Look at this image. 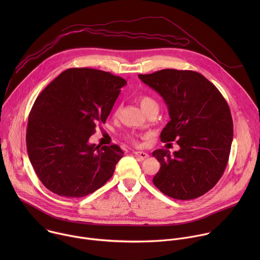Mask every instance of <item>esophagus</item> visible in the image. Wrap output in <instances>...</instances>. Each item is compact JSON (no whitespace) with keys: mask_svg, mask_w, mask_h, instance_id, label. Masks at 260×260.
<instances>
[{"mask_svg":"<svg viewBox=\"0 0 260 260\" xmlns=\"http://www.w3.org/2000/svg\"><path fill=\"white\" fill-rule=\"evenodd\" d=\"M135 155H136L139 159H141V160H144V159H146L148 156H149V154L146 153V152H143V151H135Z\"/></svg>","mask_w":260,"mask_h":260,"instance_id":"1","label":"esophagus"}]
</instances>
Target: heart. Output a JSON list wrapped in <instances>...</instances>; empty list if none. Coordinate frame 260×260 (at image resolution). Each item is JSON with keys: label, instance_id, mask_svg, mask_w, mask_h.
<instances>
[{"label": "heart", "instance_id": "1", "mask_svg": "<svg viewBox=\"0 0 260 260\" xmlns=\"http://www.w3.org/2000/svg\"><path fill=\"white\" fill-rule=\"evenodd\" d=\"M139 102H140L141 108L143 109L144 112H147V111L151 109V108H155V107L158 108V105H157L156 101L153 98L149 96V95H141L140 99H139ZM131 140L133 142H135V140L133 138Z\"/></svg>", "mask_w": 260, "mask_h": 260}]
</instances>
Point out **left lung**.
I'll return each instance as SVG.
<instances>
[{
	"mask_svg": "<svg viewBox=\"0 0 260 260\" xmlns=\"http://www.w3.org/2000/svg\"><path fill=\"white\" fill-rule=\"evenodd\" d=\"M139 78L158 92L171 120L160 134L161 142L178 139L180 149H157L152 155L160 169L153 184L166 196L187 201L202 197L223 175L234 137L230 107L202 74L165 69Z\"/></svg>",
	"mask_w": 260,
	"mask_h": 260,
	"instance_id": "8db88e82",
	"label": "left lung"
}]
</instances>
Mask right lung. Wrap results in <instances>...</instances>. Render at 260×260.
I'll return each instance as SVG.
<instances>
[{"label": "right lung", "instance_id": "add662e5", "mask_svg": "<svg viewBox=\"0 0 260 260\" xmlns=\"http://www.w3.org/2000/svg\"><path fill=\"white\" fill-rule=\"evenodd\" d=\"M126 80L109 72L72 68L48 84L28 115L26 149L44 186L66 198L94 192L113 176L123 156L118 145L88 140L105 123Z\"/></svg>", "mask_w": 260, "mask_h": 260}]
</instances>
